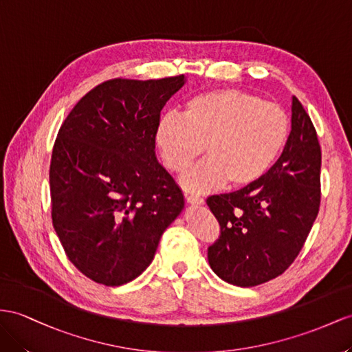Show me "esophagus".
<instances>
[{
  "label": "esophagus",
  "mask_w": 352,
  "mask_h": 352,
  "mask_svg": "<svg viewBox=\"0 0 352 352\" xmlns=\"http://www.w3.org/2000/svg\"><path fill=\"white\" fill-rule=\"evenodd\" d=\"M186 201L192 205H204L205 202L201 196H196V195H186Z\"/></svg>",
  "instance_id": "1"
}]
</instances>
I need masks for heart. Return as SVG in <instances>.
I'll return each instance as SVG.
<instances>
[{"instance_id": "1", "label": "heart", "mask_w": 352, "mask_h": 352, "mask_svg": "<svg viewBox=\"0 0 352 352\" xmlns=\"http://www.w3.org/2000/svg\"><path fill=\"white\" fill-rule=\"evenodd\" d=\"M290 117L281 105L238 89H219L188 99L182 117L164 116L156 144L165 166L182 174L202 155L208 157L182 178L192 192L229 184L247 188L281 157L290 138Z\"/></svg>"}]
</instances>
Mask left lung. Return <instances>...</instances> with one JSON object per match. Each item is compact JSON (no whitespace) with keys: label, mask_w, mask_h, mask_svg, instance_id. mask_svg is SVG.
Instances as JSON below:
<instances>
[{"label":"left lung","mask_w":352,"mask_h":352,"mask_svg":"<svg viewBox=\"0 0 352 352\" xmlns=\"http://www.w3.org/2000/svg\"><path fill=\"white\" fill-rule=\"evenodd\" d=\"M320 170L317 131L293 96L290 138L272 169L254 186L206 199L220 223L208 262L223 281L254 287L285 272L317 219Z\"/></svg>","instance_id":"8db88e82"}]
</instances>
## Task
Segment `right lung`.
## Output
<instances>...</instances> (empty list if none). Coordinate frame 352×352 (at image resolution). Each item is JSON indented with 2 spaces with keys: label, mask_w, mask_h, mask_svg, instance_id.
Masks as SVG:
<instances>
[{
  "label": "right lung",
  "mask_w": 352,
  "mask_h": 352,
  "mask_svg": "<svg viewBox=\"0 0 352 352\" xmlns=\"http://www.w3.org/2000/svg\"><path fill=\"white\" fill-rule=\"evenodd\" d=\"M184 76L113 78L86 94L58 132L49 170L52 221L68 258L104 285L151 263L184 196L156 159V128Z\"/></svg>",
  "instance_id": "add662e5"
}]
</instances>
